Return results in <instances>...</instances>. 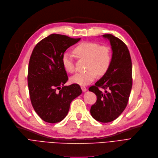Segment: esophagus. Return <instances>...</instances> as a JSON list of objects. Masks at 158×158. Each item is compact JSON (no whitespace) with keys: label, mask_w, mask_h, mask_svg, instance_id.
I'll return each mask as SVG.
<instances>
[{"label":"esophagus","mask_w":158,"mask_h":158,"mask_svg":"<svg viewBox=\"0 0 158 158\" xmlns=\"http://www.w3.org/2000/svg\"><path fill=\"white\" fill-rule=\"evenodd\" d=\"M81 88V89H82V91H83V92H86V90H87V89H86V86H82Z\"/></svg>","instance_id":"1"}]
</instances>
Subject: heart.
Wrapping results in <instances>:
<instances>
[{
    "label": "heart",
    "mask_w": 158,
    "mask_h": 158,
    "mask_svg": "<svg viewBox=\"0 0 158 158\" xmlns=\"http://www.w3.org/2000/svg\"><path fill=\"white\" fill-rule=\"evenodd\" d=\"M73 52L79 59H86V72L79 73L71 77L73 83L87 85L99 75H104L110 66L112 54L110 48L106 45H100L94 42H83L74 48ZM63 67L66 72L73 73L75 64L73 57L65 53L62 57Z\"/></svg>",
    "instance_id": "1"
}]
</instances>
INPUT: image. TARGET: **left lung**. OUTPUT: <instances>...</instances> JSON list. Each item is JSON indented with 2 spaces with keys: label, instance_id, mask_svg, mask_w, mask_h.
<instances>
[{
  "label": "left lung",
  "instance_id": "8db88e82",
  "mask_svg": "<svg viewBox=\"0 0 158 158\" xmlns=\"http://www.w3.org/2000/svg\"><path fill=\"white\" fill-rule=\"evenodd\" d=\"M102 37L110 43L112 63L103 76L88 90L97 95V101L90 108L92 116L98 121L108 123L117 119L128 104L132 86V68L127 45L111 34ZM99 88L105 92L102 93Z\"/></svg>",
  "mask_w": 158,
  "mask_h": 158
}]
</instances>
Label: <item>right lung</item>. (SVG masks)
I'll use <instances>...</instances> for the list:
<instances>
[{
    "label": "right lung",
    "instance_id": "add662e5",
    "mask_svg": "<svg viewBox=\"0 0 158 158\" xmlns=\"http://www.w3.org/2000/svg\"><path fill=\"white\" fill-rule=\"evenodd\" d=\"M80 39L51 34L39 42L31 53L28 73L30 98L34 110L47 123L62 121L71 102L82 93L77 84L64 86L68 77L62 63L65 51Z\"/></svg>",
    "mask_w": 158,
    "mask_h": 158
}]
</instances>
